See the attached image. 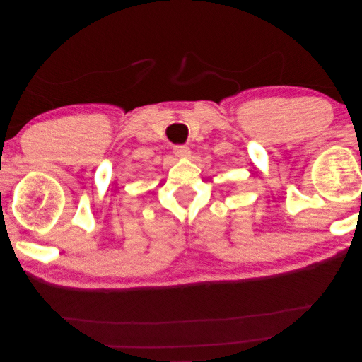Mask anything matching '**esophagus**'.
I'll use <instances>...</instances> for the list:
<instances>
[{
	"mask_svg": "<svg viewBox=\"0 0 362 362\" xmlns=\"http://www.w3.org/2000/svg\"><path fill=\"white\" fill-rule=\"evenodd\" d=\"M173 151H175V154L177 157H182V158H186V157L191 156V149H189L186 144H177V146H175Z\"/></svg>",
	"mask_w": 362,
	"mask_h": 362,
	"instance_id": "34e87169",
	"label": "esophagus"
}]
</instances>
